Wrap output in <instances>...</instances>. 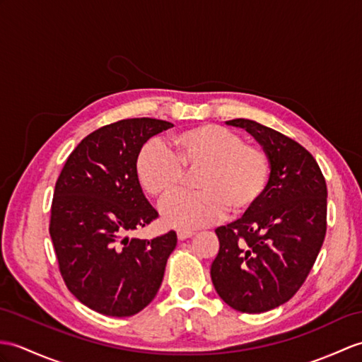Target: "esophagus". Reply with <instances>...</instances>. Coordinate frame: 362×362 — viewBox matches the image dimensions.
<instances>
[{
    "instance_id": "esophagus-1",
    "label": "esophagus",
    "mask_w": 362,
    "mask_h": 362,
    "mask_svg": "<svg viewBox=\"0 0 362 362\" xmlns=\"http://www.w3.org/2000/svg\"><path fill=\"white\" fill-rule=\"evenodd\" d=\"M192 236H194V231H191V230H179V231H177L179 240H185V239L192 238Z\"/></svg>"
}]
</instances>
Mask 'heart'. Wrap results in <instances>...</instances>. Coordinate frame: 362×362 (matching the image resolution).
I'll use <instances>...</instances> for the list:
<instances>
[{
  "label": "heart",
  "mask_w": 362,
  "mask_h": 362,
  "mask_svg": "<svg viewBox=\"0 0 362 362\" xmlns=\"http://www.w3.org/2000/svg\"><path fill=\"white\" fill-rule=\"evenodd\" d=\"M196 192H179L162 205L165 223L174 228H199L226 211L247 213L267 187L270 162L262 149L245 145L219 124H200L174 134L168 148L149 141L136 158L140 185L158 200L179 188L183 170H196Z\"/></svg>",
  "instance_id": "obj_1"
}]
</instances>
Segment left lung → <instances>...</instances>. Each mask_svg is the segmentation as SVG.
I'll return each mask as SVG.
<instances>
[{"instance_id": "left-lung-1", "label": "left lung", "mask_w": 362, "mask_h": 362, "mask_svg": "<svg viewBox=\"0 0 362 362\" xmlns=\"http://www.w3.org/2000/svg\"><path fill=\"white\" fill-rule=\"evenodd\" d=\"M225 123L245 129L262 146L270 177L253 208L216 230L219 253L211 281L234 310L264 313L295 296L312 270L327 230V185L298 141L255 120Z\"/></svg>"}]
</instances>
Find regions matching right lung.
Listing matches in <instances>:
<instances>
[{
  "mask_svg": "<svg viewBox=\"0 0 362 362\" xmlns=\"http://www.w3.org/2000/svg\"><path fill=\"white\" fill-rule=\"evenodd\" d=\"M173 126L146 117L106 124L78 143L55 183L49 233L62 276L81 304L102 315L141 312L177 245L174 231L151 240L128 238L158 217L137 179V154Z\"/></svg>",
  "mask_w": 362,
  "mask_h": 362,
  "instance_id": "right-lung-1",
  "label": "right lung"
}]
</instances>
